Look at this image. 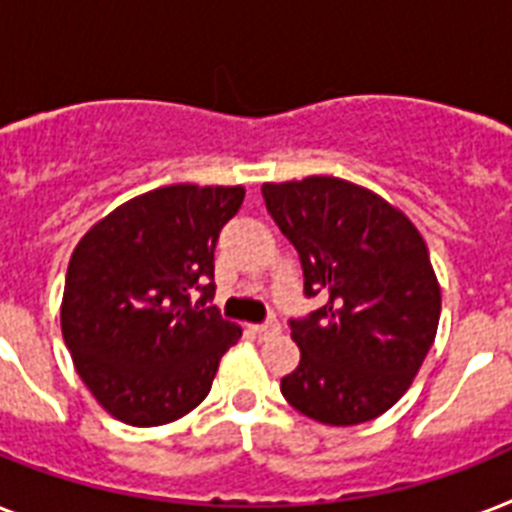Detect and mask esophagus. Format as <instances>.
<instances>
[{"label": "esophagus", "instance_id": "1", "mask_svg": "<svg viewBox=\"0 0 512 512\" xmlns=\"http://www.w3.org/2000/svg\"><path fill=\"white\" fill-rule=\"evenodd\" d=\"M279 329H281L279 321H265V324H255V327H252V332H255L260 340H268V337L279 335Z\"/></svg>", "mask_w": 512, "mask_h": 512}]
</instances>
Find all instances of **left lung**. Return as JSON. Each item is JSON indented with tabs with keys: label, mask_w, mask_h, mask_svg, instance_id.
I'll list each match as a JSON object with an SVG mask.
<instances>
[{
	"label": "left lung",
	"mask_w": 512,
	"mask_h": 512,
	"mask_svg": "<svg viewBox=\"0 0 512 512\" xmlns=\"http://www.w3.org/2000/svg\"><path fill=\"white\" fill-rule=\"evenodd\" d=\"M263 199L300 255L305 297H324L319 311L289 319L300 364L281 393L324 425L380 417L436 340L441 287L420 231L382 196L340 177L265 183Z\"/></svg>",
	"instance_id": "obj_1"
}]
</instances>
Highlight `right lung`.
<instances>
[{"label": "right lung", "instance_id": "1", "mask_svg": "<svg viewBox=\"0 0 512 512\" xmlns=\"http://www.w3.org/2000/svg\"><path fill=\"white\" fill-rule=\"evenodd\" d=\"M241 201V185H164L124 201L76 244L60 327L79 377L116 420H180L239 342L241 327L207 303L217 239Z\"/></svg>", "mask_w": 512, "mask_h": 512}]
</instances>
